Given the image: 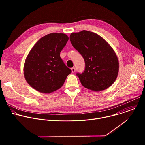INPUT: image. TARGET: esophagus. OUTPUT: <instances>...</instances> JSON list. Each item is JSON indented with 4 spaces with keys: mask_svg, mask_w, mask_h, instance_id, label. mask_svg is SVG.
<instances>
[{
    "mask_svg": "<svg viewBox=\"0 0 145 145\" xmlns=\"http://www.w3.org/2000/svg\"><path fill=\"white\" fill-rule=\"evenodd\" d=\"M71 71H72V73H74L75 71H76V68H72L71 69Z\"/></svg>",
    "mask_w": 145,
    "mask_h": 145,
    "instance_id": "obj_1",
    "label": "esophagus"
}]
</instances>
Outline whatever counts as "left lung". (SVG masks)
I'll return each mask as SVG.
<instances>
[{
  "mask_svg": "<svg viewBox=\"0 0 145 145\" xmlns=\"http://www.w3.org/2000/svg\"><path fill=\"white\" fill-rule=\"evenodd\" d=\"M70 40L84 59V72L77 73L82 86L93 91H101L112 86L118 74L119 61L107 41L87 30L71 33Z\"/></svg>",
  "mask_w": 145,
  "mask_h": 145,
  "instance_id": "1",
  "label": "left lung"
}]
</instances>
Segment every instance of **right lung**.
Segmentation results:
<instances>
[{
    "mask_svg": "<svg viewBox=\"0 0 145 145\" xmlns=\"http://www.w3.org/2000/svg\"><path fill=\"white\" fill-rule=\"evenodd\" d=\"M69 39L64 33H53L39 39L29 53L24 67V77L36 91L50 93L63 86L71 70L60 57Z\"/></svg>",
    "mask_w": 145,
    "mask_h": 145,
    "instance_id": "right-lung-1",
    "label": "right lung"
}]
</instances>
